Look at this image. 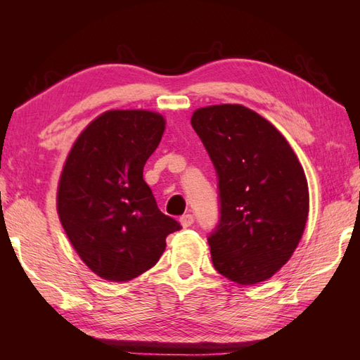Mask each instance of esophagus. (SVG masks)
<instances>
[{"label":"esophagus","instance_id":"1","mask_svg":"<svg viewBox=\"0 0 360 360\" xmlns=\"http://www.w3.org/2000/svg\"><path fill=\"white\" fill-rule=\"evenodd\" d=\"M179 221H181L182 227H190V226H192V224L195 223V218H193L192 213H186V215H182V217L179 218Z\"/></svg>","mask_w":360,"mask_h":360}]
</instances>
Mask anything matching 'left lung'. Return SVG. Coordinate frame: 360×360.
I'll return each instance as SVG.
<instances>
[{
    "instance_id": "obj_1",
    "label": "left lung",
    "mask_w": 360,
    "mask_h": 360,
    "mask_svg": "<svg viewBox=\"0 0 360 360\" xmlns=\"http://www.w3.org/2000/svg\"><path fill=\"white\" fill-rule=\"evenodd\" d=\"M218 178L219 219L209 235L215 269L238 285L271 278L292 255L309 210L308 182L277 128L243 105L193 112Z\"/></svg>"
}]
</instances>
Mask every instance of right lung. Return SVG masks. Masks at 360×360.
<instances>
[{
	"mask_svg": "<svg viewBox=\"0 0 360 360\" xmlns=\"http://www.w3.org/2000/svg\"><path fill=\"white\" fill-rule=\"evenodd\" d=\"M165 120L143 110L106 111L68 155L57 210L80 258L98 277L128 281L148 271L181 224L159 210L143 181Z\"/></svg>",
	"mask_w": 360,
	"mask_h": 360,
	"instance_id": "add662e5",
	"label": "right lung"
}]
</instances>
